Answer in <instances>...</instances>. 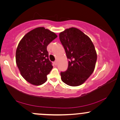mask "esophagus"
I'll return each instance as SVG.
<instances>
[{
    "instance_id": "obj_1",
    "label": "esophagus",
    "mask_w": 120,
    "mask_h": 120,
    "mask_svg": "<svg viewBox=\"0 0 120 120\" xmlns=\"http://www.w3.org/2000/svg\"><path fill=\"white\" fill-rule=\"evenodd\" d=\"M54 64L55 65H57V61H55L54 62Z\"/></svg>"
}]
</instances>
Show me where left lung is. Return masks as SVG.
<instances>
[{
  "label": "left lung",
  "mask_w": 120,
  "mask_h": 120,
  "mask_svg": "<svg viewBox=\"0 0 120 120\" xmlns=\"http://www.w3.org/2000/svg\"><path fill=\"white\" fill-rule=\"evenodd\" d=\"M67 58L68 69L60 73L63 82L71 86L83 84L95 67L97 54L91 40L75 27L67 29L59 34Z\"/></svg>",
  "instance_id": "obj_1"
}]
</instances>
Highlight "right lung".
Returning <instances> with one entry per match:
<instances>
[{
	"label": "right lung",
	"instance_id": "1",
	"mask_svg": "<svg viewBox=\"0 0 120 120\" xmlns=\"http://www.w3.org/2000/svg\"><path fill=\"white\" fill-rule=\"evenodd\" d=\"M55 33L39 27L31 30L22 38L16 52V62L21 75L35 86L47 80V75L52 68L49 60L48 45L57 38Z\"/></svg>",
	"mask_w": 120,
	"mask_h": 120
}]
</instances>
